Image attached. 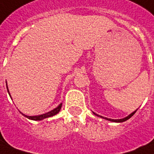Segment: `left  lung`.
<instances>
[{"instance_id":"1","label":"left lung","mask_w":154,"mask_h":154,"mask_svg":"<svg viewBox=\"0 0 154 154\" xmlns=\"http://www.w3.org/2000/svg\"><path fill=\"white\" fill-rule=\"evenodd\" d=\"M136 111H137V110H136L135 111H133L132 113H131L130 115L128 116L127 117H125V118H122V119H117V120H115V119H110V118H106V117H103V116H99L97 115V114H95V113H94L95 115H96L97 116H100V117H101V118H104V119H106L108 120V121H111V122H125V121H127V120H128L129 118H131L132 116L134 115L136 113Z\"/></svg>"}]
</instances>
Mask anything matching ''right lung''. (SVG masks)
<instances>
[{"instance_id": "add662e5", "label": "right lung", "mask_w": 154, "mask_h": 154, "mask_svg": "<svg viewBox=\"0 0 154 154\" xmlns=\"http://www.w3.org/2000/svg\"><path fill=\"white\" fill-rule=\"evenodd\" d=\"M7 91H8V93H9L8 88H7ZM9 95L11 96L10 93H9ZM61 107H62V103L59 104V106H58V107H56L55 109H54V110L48 111V112H47V113H45V114H43V115L32 116H31L24 115V114H22V115L24 116H26V118H28V119H30V120H33V121H41V120L45 119V118H48V117H50V116H53L58 114V113L59 112V111H60Z\"/></svg>"}]
</instances>
